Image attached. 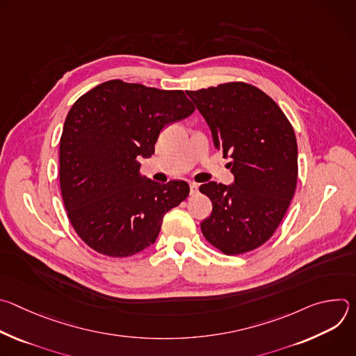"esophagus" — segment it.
Here are the masks:
<instances>
[{
  "instance_id": "obj_1",
  "label": "esophagus",
  "mask_w": 356,
  "mask_h": 356,
  "mask_svg": "<svg viewBox=\"0 0 356 356\" xmlns=\"http://www.w3.org/2000/svg\"><path fill=\"white\" fill-rule=\"evenodd\" d=\"M197 190H198V184L194 183V181H190V193L194 194Z\"/></svg>"
}]
</instances>
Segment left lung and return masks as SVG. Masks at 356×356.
Masks as SVG:
<instances>
[{
	"label": "left lung",
	"instance_id": "8db88e82",
	"mask_svg": "<svg viewBox=\"0 0 356 356\" xmlns=\"http://www.w3.org/2000/svg\"><path fill=\"white\" fill-rule=\"evenodd\" d=\"M234 175L232 184L209 181L200 191L213 202L201 222L206 239L225 255L265 243L283 220L297 184V140L275 101L255 86L227 83L186 91Z\"/></svg>",
	"mask_w": 356,
	"mask_h": 356
}]
</instances>
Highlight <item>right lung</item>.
<instances>
[{
	"label": "right lung",
	"instance_id": "right-lung-1",
	"mask_svg": "<svg viewBox=\"0 0 356 356\" xmlns=\"http://www.w3.org/2000/svg\"><path fill=\"white\" fill-rule=\"evenodd\" d=\"M194 106L181 90L110 80L81 95L60 138V190L69 220L94 250L132 257L154 243L163 216L188 195V184L156 183L140 175L165 125Z\"/></svg>",
	"mask_w": 356,
	"mask_h": 356
}]
</instances>
